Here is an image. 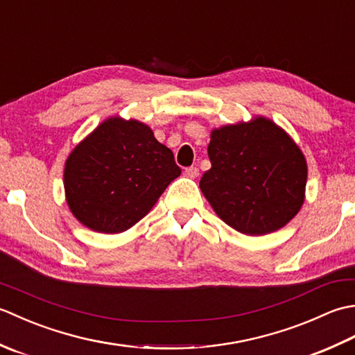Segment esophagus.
I'll list each match as a JSON object with an SVG mask.
<instances>
[{
  "mask_svg": "<svg viewBox=\"0 0 355 355\" xmlns=\"http://www.w3.org/2000/svg\"><path fill=\"white\" fill-rule=\"evenodd\" d=\"M184 175L187 178H192L193 180V178H197L200 175V171H198V168H195V166H191V168H186Z\"/></svg>",
  "mask_w": 355,
  "mask_h": 355,
  "instance_id": "obj_1",
  "label": "esophagus"
}]
</instances>
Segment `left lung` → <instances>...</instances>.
I'll return each mask as SVG.
<instances>
[{"instance_id":"1","label":"left lung","mask_w":355,"mask_h":355,"mask_svg":"<svg viewBox=\"0 0 355 355\" xmlns=\"http://www.w3.org/2000/svg\"><path fill=\"white\" fill-rule=\"evenodd\" d=\"M207 154L212 168L200 189L221 220L239 233L267 235L288 224L305 201L306 158L273 120L215 128Z\"/></svg>"}]
</instances>
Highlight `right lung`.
<instances>
[{
  "instance_id": "right-lung-1",
  "label": "right lung",
  "mask_w": 355,
  "mask_h": 355,
  "mask_svg": "<svg viewBox=\"0 0 355 355\" xmlns=\"http://www.w3.org/2000/svg\"><path fill=\"white\" fill-rule=\"evenodd\" d=\"M182 169L140 120L111 116L67 157L65 200L93 232L122 233L149 214Z\"/></svg>"
}]
</instances>
